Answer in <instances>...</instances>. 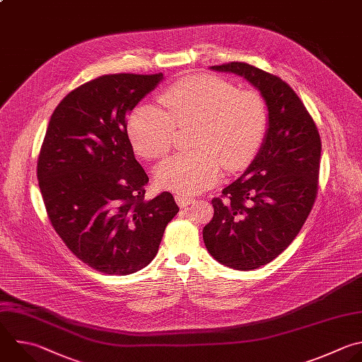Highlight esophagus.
<instances>
[{
    "instance_id": "1",
    "label": "esophagus",
    "mask_w": 362,
    "mask_h": 362,
    "mask_svg": "<svg viewBox=\"0 0 362 362\" xmlns=\"http://www.w3.org/2000/svg\"><path fill=\"white\" fill-rule=\"evenodd\" d=\"M175 199H176V203H177L180 207H186V206L194 203V199H193V197H189V196H185V194H177V196H175Z\"/></svg>"
}]
</instances>
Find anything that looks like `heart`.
<instances>
[{
    "instance_id": "heart-1",
    "label": "heart",
    "mask_w": 362,
    "mask_h": 362,
    "mask_svg": "<svg viewBox=\"0 0 362 362\" xmlns=\"http://www.w3.org/2000/svg\"><path fill=\"white\" fill-rule=\"evenodd\" d=\"M168 112L141 103L129 113L127 132L135 151L156 159L168 153L175 129L197 124L192 152L177 153L162 162L155 177L160 187L199 193L214 185L223 172L243 170L250 165L267 129L264 99L253 90H237L214 76H187L169 86L160 96Z\"/></svg>"
}]
</instances>
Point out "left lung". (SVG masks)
<instances>
[{"mask_svg": "<svg viewBox=\"0 0 362 362\" xmlns=\"http://www.w3.org/2000/svg\"><path fill=\"white\" fill-rule=\"evenodd\" d=\"M243 76L267 106L263 144L245 173L213 199L203 228L207 252L234 270L259 269L290 245L305 223L318 190L321 141L297 93L276 75L245 62L210 66Z\"/></svg>", "mask_w": 362, "mask_h": 362, "instance_id": "8db88e82", "label": "left lung"}]
</instances>
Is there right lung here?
<instances>
[{"label":"right lung","instance_id":"1","mask_svg":"<svg viewBox=\"0 0 362 362\" xmlns=\"http://www.w3.org/2000/svg\"><path fill=\"white\" fill-rule=\"evenodd\" d=\"M162 79L99 76L69 92L49 119L37 166L48 217L66 247L103 274L146 267L179 211L169 192L145 200L149 177L127 132V115Z\"/></svg>","mask_w":362,"mask_h":362}]
</instances>
